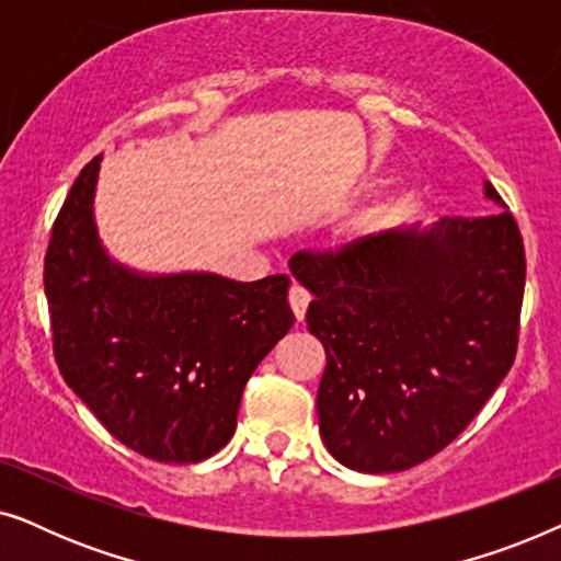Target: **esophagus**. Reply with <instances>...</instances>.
I'll return each instance as SVG.
<instances>
[{"label": "esophagus", "mask_w": 561, "mask_h": 561, "mask_svg": "<svg viewBox=\"0 0 561 561\" xmlns=\"http://www.w3.org/2000/svg\"><path fill=\"white\" fill-rule=\"evenodd\" d=\"M311 301V294L301 286H290L288 288V304H290V311H294V317L301 321L306 317V306Z\"/></svg>", "instance_id": "1"}]
</instances>
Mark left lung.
Listing matches in <instances>:
<instances>
[{"instance_id": "8db88e82", "label": "left lung", "mask_w": 561, "mask_h": 561, "mask_svg": "<svg viewBox=\"0 0 561 561\" xmlns=\"http://www.w3.org/2000/svg\"><path fill=\"white\" fill-rule=\"evenodd\" d=\"M485 196L505 206L493 183ZM290 273L313 294L324 344L319 432L357 472H401L478 416L518 350L524 237L505 209L301 250Z\"/></svg>"}]
</instances>
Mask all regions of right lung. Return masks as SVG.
I'll return each mask as SVG.
<instances>
[{"instance_id":"1","label":"right lung","mask_w":561,"mask_h":561,"mask_svg":"<svg viewBox=\"0 0 561 561\" xmlns=\"http://www.w3.org/2000/svg\"><path fill=\"white\" fill-rule=\"evenodd\" d=\"M99 163L73 181L45 252L53 355L125 447L158 462H202L232 439L244 382L294 327L290 280L142 278L114 265L91 214Z\"/></svg>"}]
</instances>
